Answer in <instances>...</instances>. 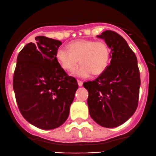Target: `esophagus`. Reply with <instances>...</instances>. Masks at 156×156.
<instances>
[{
	"label": "esophagus",
	"mask_w": 156,
	"mask_h": 156,
	"mask_svg": "<svg viewBox=\"0 0 156 156\" xmlns=\"http://www.w3.org/2000/svg\"><path fill=\"white\" fill-rule=\"evenodd\" d=\"M77 83H78V85H79V86H83V81H81V80H77Z\"/></svg>",
	"instance_id": "34e87169"
}]
</instances>
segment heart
Returning a JSON list of instances; mask_svg holds the SVG:
<instances>
[{
  "mask_svg": "<svg viewBox=\"0 0 156 156\" xmlns=\"http://www.w3.org/2000/svg\"><path fill=\"white\" fill-rule=\"evenodd\" d=\"M111 52L108 44L103 41L77 40L68 44V49L60 47L56 51L55 58L60 67L67 72L73 71L79 63L80 67L74 75L87 77L102 74L108 67Z\"/></svg>",
  "mask_w": 156,
  "mask_h": 156,
  "instance_id": "b5f03b06",
  "label": "heart"
}]
</instances>
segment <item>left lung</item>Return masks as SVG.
<instances>
[{"label": "left lung", "mask_w": 156, "mask_h": 156, "mask_svg": "<svg viewBox=\"0 0 156 156\" xmlns=\"http://www.w3.org/2000/svg\"><path fill=\"white\" fill-rule=\"evenodd\" d=\"M97 37L111 49V62L102 74L83 86L89 91L87 103L92 119L103 127L115 128L137 110L140 70L135 54L121 35L108 30Z\"/></svg>", "instance_id": "obj_1"}]
</instances>
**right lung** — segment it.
Wrapping results in <instances>:
<instances>
[{"mask_svg":"<svg viewBox=\"0 0 156 156\" xmlns=\"http://www.w3.org/2000/svg\"><path fill=\"white\" fill-rule=\"evenodd\" d=\"M35 40L18 55L12 86L22 116L41 129H54L67 120L78 83L56 61L62 42L44 36Z\"/></svg>","mask_w":156,"mask_h":156,"instance_id":"obj_1","label":"right lung"}]
</instances>
